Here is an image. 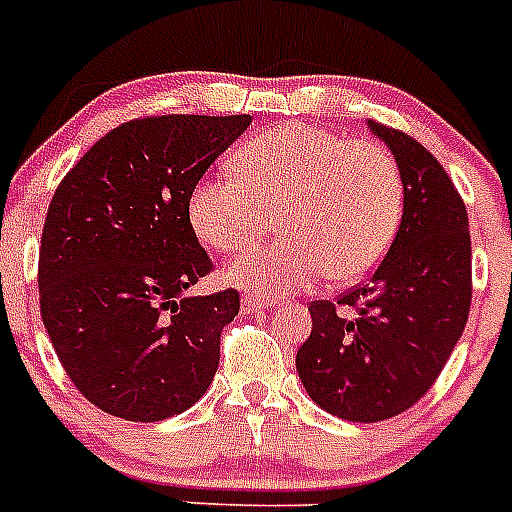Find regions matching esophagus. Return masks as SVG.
<instances>
[{
	"label": "esophagus",
	"instance_id": "34e87169",
	"mask_svg": "<svg viewBox=\"0 0 512 512\" xmlns=\"http://www.w3.org/2000/svg\"><path fill=\"white\" fill-rule=\"evenodd\" d=\"M241 302H243V312H259V310H269L271 307V297L256 295V292H246Z\"/></svg>",
	"mask_w": 512,
	"mask_h": 512
}]
</instances>
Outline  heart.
Masks as SVG:
<instances>
[{
    "label": "heart",
    "mask_w": 512,
    "mask_h": 512,
    "mask_svg": "<svg viewBox=\"0 0 512 512\" xmlns=\"http://www.w3.org/2000/svg\"><path fill=\"white\" fill-rule=\"evenodd\" d=\"M233 176H210L189 194V223L205 246L238 253L279 217L284 238L228 266L235 287L261 295L307 289L323 277L354 282L390 251L405 187L395 156L372 140L310 125L266 130L233 153Z\"/></svg>",
    "instance_id": "obj_1"
}]
</instances>
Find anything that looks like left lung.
<instances>
[{"mask_svg":"<svg viewBox=\"0 0 512 512\" xmlns=\"http://www.w3.org/2000/svg\"><path fill=\"white\" fill-rule=\"evenodd\" d=\"M400 166L405 202L390 251L338 302H310L297 351L307 395L330 415L377 423L413 408L449 361L472 305V241L461 194L428 148L369 122Z\"/></svg>","mask_w":512,"mask_h":512,"instance_id":"8db88e82","label":"left lung"}]
</instances>
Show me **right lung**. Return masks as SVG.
<instances>
[{
    "label": "right lung",
    "instance_id": "add662e5",
    "mask_svg": "<svg viewBox=\"0 0 512 512\" xmlns=\"http://www.w3.org/2000/svg\"><path fill=\"white\" fill-rule=\"evenodd\" d=\"M251 115L122 122L63 176L45 215L43 325L76 390L115 418L184 413L210 387L238 289L184 297L212 271L189 194Z\"/></svg>",
    "mask_w": 512,
    "mask_h": 512
}]
</instances>
